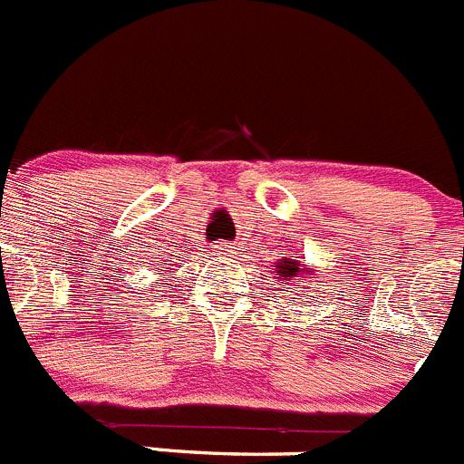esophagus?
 Listing matches in <instances>:
<instances>
[{
    "label": "esophagus",
    "instance_id": "1",
    "mask_svg": "<svg viewBox=\"0 0 464 464\" xmlns=\"http://www.w3.org/2000/svg\"><path fill=\"white\" fill-rule=\"evenodd\" d=\"M217 249H224V252H227V245H219V247H217Z\"/></svg>",
    "mask_w": 464,
    "mask_h": 464
}]
</instances>
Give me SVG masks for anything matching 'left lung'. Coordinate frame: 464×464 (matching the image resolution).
<instances>
[{"mask_svg": "<svg viewBox=\"0 0 464 464\" xmlns=\"http://www.w3.org/2000/svg\"><path fill=\"white\" fill-rule=\"evenodd\" d=\"M275 268H277L279 279H284V282H291V279L298 277V275L310 273V270H304L303 263H298V261H295V258H282V261H279L277 266H275Z\"/></svg>", "mask_w": 464, "mask_h": 464, "instance_id": "8db88e82", "label": "left lung"}]
</instances>
